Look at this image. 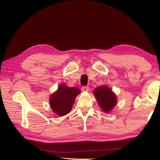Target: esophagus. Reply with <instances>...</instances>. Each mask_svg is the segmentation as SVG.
Returning <instances> with one entry per match:
<instances>
[{
  "label": "esophagus",
  "mask_w": 160,
  "mask_h": 160,
  "mask_svg": "<svg viewBox=\"0 0 160 160\" xmlns=\"http://www.w3.org/2000/svg\"><path fill=\"white\" fill-rule=\"evenodd\" d=\"M89 89V86H83L82 88V90L83 91H88Z\"/></svg>",
  "instance_id": "1"
}]
</instances>
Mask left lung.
<instances>
[{
	"mask_svg": "<svg viewBox=\"0 0 160 160\" xmlns=\"http://www.w3.org/2000/svg\"><path fill=\"white\" fill-rule=\"evenodd\" d=\"M93 94L99 106L104 112H110L117 104L116 95L107 86H102L95 88Z\"/></svg>",
	"mask_w": 160,
	"mask_h": 160,
	"instance_id": "1",
	"label": "left lung"
}]
</instances>
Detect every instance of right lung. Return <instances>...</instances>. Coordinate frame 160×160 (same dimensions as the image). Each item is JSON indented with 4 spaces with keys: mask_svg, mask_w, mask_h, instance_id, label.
<instances>
[{
    "mask_svg": "<svg viewBox=\"0 0 160 160\" xmlns=\"http://www.w3.org/2000/svg\"><path fill=\"white\" fill-rule=\"evenodd\" d=\"M80 93L77 88H70L62 84L58 90L50 97V105L52 111L57 115L63 116L72 110L77 96Z\"/></svg>",
    "mask_w": 160,
    "mask_h": 160,
    "instance_id": "add662e5",
    "label": "right lung"
}]
</instances>
